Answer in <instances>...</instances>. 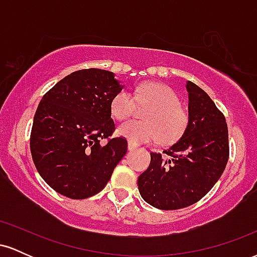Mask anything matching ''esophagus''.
I'll return each mask as SVG.
<instances>
[{
  "mask_svg": "<svg viewBox=\"0 0 257 257\" xmlns=\"http://www.w3.org/2000/svg\"><path fill=\"white\" fill-rule=\"evenodd\" d=\"M135 149H137V146L133 145L132 143H128V150H129V151H133V150H135Z\"/></svg>",
  "mask_w": 257,
  "mask_h": 257,
  "instance_id": "esophagus-1",
  "label": "esophagus"
}]
</instances>
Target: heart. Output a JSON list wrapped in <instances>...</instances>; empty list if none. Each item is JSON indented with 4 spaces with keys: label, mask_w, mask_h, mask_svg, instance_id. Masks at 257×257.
I'll return each instance as SVG.
<instances>
[{
    "label": "heart",
    "mask_w": 257,
    "mask_h": 257,
    "mask_svg": "<svg viewBox=\"0 0 257 257\" xmlns=\"http://www.w3.org/2000/svg\"><path fill=\"white\" fill-rule=\"evenodd\" d=\"M151 107L144 116L145 122L128 120L117 128V134L132 144L151 143L159 139L162 144H173L184 135L188 113L180 106V98L166 84L149 82L135 88L134 95L120 91L112 99L110 110L116 119H125L137 106Z\"/></svg>",
    "instance_id": "obj_1"
}]
</instances>
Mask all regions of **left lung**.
Masks as SVG:
<instances>
[{"label":"left lung","mask_w":257,"mask_h":257,"mask_svg":"<svg viewBox=\"0 0 257 257\" xmlns=\"http://www.w3.org/2000/svg\"><path fill=\"white\" fill-rule=\"evenodd\" d=\"M188 124L181 138L139 176V192L162 210L194 204L216 184L228 161V129L225 116L202 88L186 82Z\"/></svg>","instance_id":"left-lung-1"}]
</instances>
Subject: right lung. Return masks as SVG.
Returning <instances> with one entry per match:
<instances>
[{
    "label": "right lung",
    "mask_w": 257,
    "mask_h": 257,
    "mask_svg": "<svg viewBox=\"0 0 257 257\" xmlns=\"http://www.w3.org/2000/svg\"><path fill=\"white\" fill-rule=\"evenodd\" d=\"M123 87L113 72L85 69L70 73L43 95L30 149L41 178L58 193L72 199L94 196L124 157V138L99 144L114 131L110 105Z\"/></svg>",
    "instance_id": "add662e5"
}]
</instances>
